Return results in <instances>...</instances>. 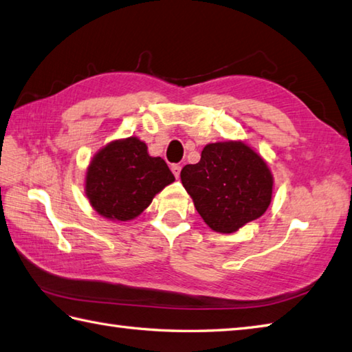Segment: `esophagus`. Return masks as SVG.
<instances>
[{"mask_svg": "<svg viewBox=\"0 0 352 352\" xmlns=\"http://www.w3.org/2000/svg\"><path fill=\"white\" fill-rule=\"evenodd\" d=\"M181 166H179V164H173V166H171V171H173V175L176 176V179L181 176Z\"/></svg>", "mask_w": 352, "mask_h": 352, "instance_id": "34e87169", "label": "esophagus"}]
</instances>
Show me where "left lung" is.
Masks as SVG:
<instances>
[{
    "label": "left lung",
    "instance_id": "obj_1",
    "mask_svg": "<svg viewBox=\"0 0 352 352\" xmlns=\"http://www.w3.org/2000/svg\"><path fill=\"white\" fill-rule=\"evenodd\" d=\"M181 181L205 223L223 234L261 217L274 186L267 164L240 141L205 146L200 161L182 168Z\"/></svg>",
    "mask_w": 352,
    "mask_h": 352
}]
</instances>
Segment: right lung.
<instances>
[{"label":"right lung","mask_w":352,"mask_h":352,"mask_svg":"<svg viewBox=\"0 0 352 352\" xmlns=\"http://www.w3.org/2000/svg\"><path fill=\"white\" fill-rule=\"evenodd\" d=\"M173 181L166 161L150 156L146 142L131 136L109 142L94 156L86 171V196L100 216L126 221L140 216Z\"/></svg>","instance_id":"obj_1"}]
</instances>
